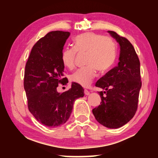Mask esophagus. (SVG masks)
<instances>
[{
  "mask_svg": "<svg viewBox=\"0 0 158 158\" xmlns=\"http://www.w3.org/2000/svg\"><path fill=\"white\" fill-rule=\"evenodd\" d=\"M84 94H85V95H89L90 94V92L89 91V90H87L86 89H85V90H84Z\"/></svg>",
  "mask_w": 158,
  "mask_h": 158,
  "instance_id": "34e87169",
  "label": "esophagus"
}]
</instances>
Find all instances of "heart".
<instances>
[{"label":"heart","instance_id":"obj_1","mask_svg":"<svg viewBox=\"0 0 158 158\" xmlns=\"http://www.w3.org/2000/svg\"><path fill=\"white\" fill-rule=\"evenodd\" d=\"M77 53L86 54L85 68L71 75V81L83 87L89 86L97 74L111 68L117 54V44L113 38L92 32L81 33L74 39V49L67 48L61 54L63 65L69 69L75 67Z\"/></svg>","mask_w":158,"mask_h":158}]
</instances>
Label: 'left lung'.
Listing matches in <instances>:
<instances>
[{
	"instance_id": "1",
	"label": "left lung",
	"mask_w": 158,
	"mask_h": 158,
	"mask_svg": "<svg viewBox=\"0 0 158 158\" xmlns=\"http://www.w3.org/2000/svg\"><path fill=\"white\" fill-rule=\"evenodd\" d=\"M108 32L120 44L119 62L96 82L95 86L106 91L99 92L102 102L93 109V114L105 127L118 128L129 122L137 110L141 87L140 62L127 38L114 31Z\"/></svg>"
}]
</instances>
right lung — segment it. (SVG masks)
Listing matches in <instances>:
<instances>
[{
    "mask_svg": "<svg viewBox=\"0 0 158 158\" xmlns=\"http://www.w3.org/2000/svg\"><path fill=\"white\" fill-rule=\"evenodd\" d=\"M69 35L60 31L48 33L35 44L26 64L23 87L28 110L37 121L47 127L66 123L74 100L84 95L83 88L74 82L70 89L57 92L58 84L68 83L63 77L61 54Z\"/></svg>",
    "mask_w": 158,
    "mask_h": 158,
    "instance_id": "1",
    "label": "right lung"
}]
</instances>
